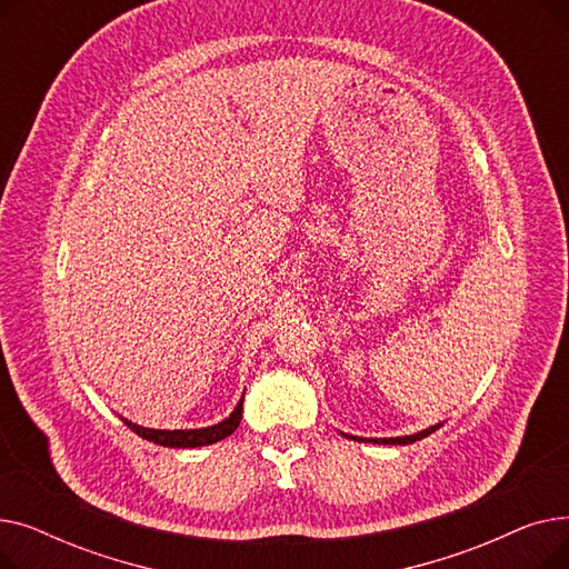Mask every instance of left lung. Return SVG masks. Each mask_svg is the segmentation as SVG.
<instances>
[{
	"mask_svg": "<svg viewBox=\"0 0 569 569\" xmlns=\"http://www.w3.org/2000/svg\"><path fill=\"white\" fill-rule=\"evenodd\" d=\"M436 429H440V422L438 425H433V427H429V429H425V431H417V433H412V436H397V438H357V436H348V433H343L346 438H352V440H357V442H376V445H410V442H415V440H422V438H427V436H431Z\"/></svg>",
	"mask_w": 569,
	"mask_h": 569,
	"instance_id": "obj_1",
	"label": "left lung"
}]
</instances>
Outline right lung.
Instances as JSON below:
<instances>
[{
	"label": "right lung",
	"instance_id": "add662e5",
	"mask_svg": "<svg viewBox=\"0 0 569 569\" xmlns=\"http://www.w3.org/2000/svg\"><path fill=\"white\" fill-rule=\"evenodd\" d=\"M242 406H244V395L242 399L237 401L234 410L221 420L219 425L212 427H202V429H149V427H140L133 425L127 417L119 415V420H122L133 433H138L140 438L154 442V445H163V447H179V450H187V447H202V445H214L223 438H228L239 422H242Z\"/></svg>",
	"mask_w": 569,
	"mask_h": 569
}]
</instances>
